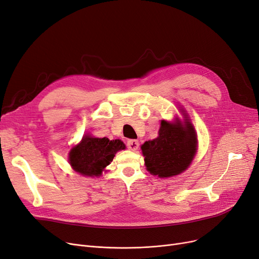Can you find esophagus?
Returning <instances> with one entry per match:
<instances>
[{"label":"esophagus","instance_id":"1","mask_svg":"<svg viewBox=\"0 0 259 259\" xmlns=\"http://www.w3.org/2000/svg\"><path fill=\"white\" fill-rule=\"evenodd\" d=\"M126 144H127V147L131 151H136V150H138V147H139L138 140H128Z\"/></svg>","mask_w":259,"mask_h":259}]
</instances>
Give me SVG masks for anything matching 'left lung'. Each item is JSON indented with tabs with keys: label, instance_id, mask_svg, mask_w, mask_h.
<instances>
[{
	"label": "left lung",
	"instance_id": "obj_1",
	"mask_svg": "<svg viewBox=\"0 0 259 259\" xmlns=\"http://www.w3.org/2000/svg\"><path fill=\"white\" fill-rule=\"evenodd\" d=\"M183 123L163 120L159 136L141 146L146 168L152 175L171 177L191 164L196 153L197 136L189 121Z\"/></svg>",
	"mask_w": 259,
	"mask_h": 259
}]
</instances>
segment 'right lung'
Returning a JSON list of instances; mask_svg holds the SVG:
<instances>
[{
    "instance_id": "add662e5",
    "label": "right lung",
    "mask_w": 259,
    "mask_h": 259,
    "mask_svg": "<svg viewBox=\"0 0 259 259\" xmlns=\"http://www.w3.org/2000/svg\"><path fill=\"white\" fill-rule=\"evenodd\" d=\"M120 140L107 138L83 137L80 144L72 147L69 153V163L72 168L84 176H99L105 166L113 161L115 154L124 150Z\"/></svg>"
}]
</instances>
